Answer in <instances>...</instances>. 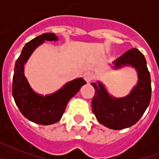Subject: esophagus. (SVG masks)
Returning <instances> with one entry per match:
<instances>
[{
	"mask_svg": "<svg viewBox=\"0 0 159 159\" xmlns=\"http://www.w3.org/2000/svg\"><path fill=\"white\" fill-rule=\"evenodd\" d=\"M93 77H94V75H93V73L91 72H84V74H83V78H84V80L87 82V83L91 82V81L93 79Z\"/></svg>",
	"mask_w": 159,
	"mask_h": 159,
	"instance_id": "obj_1",
	"label": "esophagus"
}]
</instances>
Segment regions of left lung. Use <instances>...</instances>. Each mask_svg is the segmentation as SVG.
<instances>
[{"instance_id": "left-lung-1", "label": "left lung", "mask_w": 159, "mask_h": 159, "mask_svg": "<svg viewBox=\"0 0 159 159\" xmlns=\"http://www.w3.org/2000/svg\"><path fill=\"white\" fill-rule=\"evenodd\" d=\"M114 68L129 65L138 72V83L123 98H114L100 82H92L95 89L92 101L93 113L100 123L112 129H122L137 123L151 100V78L146 59L137 48H131L114 61Z\"/></svg>"}]
</instances>
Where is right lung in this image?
Here are the masks:
<instances>
[{
  "label": "right lung",
  "mask_w": 159,
  "mask_h": 159,
  "mask_svg": "<svg viewBox=\"0 0 159 159\" xmlns=\"http://www.w3.org/2000/svg\"><path fill=\"white\" fill-rule=\"evenodd\" d=\"M53 33L43 34L26 43L20 57L16 60L12 82V95L21 114L29 120L48 125L59 120L64 113L67 102L87 82L77 78L68 82L59 91L49 96L36 94L24 74V64L33 51L44 40H57Z\"/></svg>",
  "instance_id": "1"
}]
</instances>
